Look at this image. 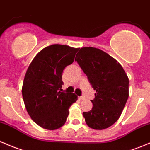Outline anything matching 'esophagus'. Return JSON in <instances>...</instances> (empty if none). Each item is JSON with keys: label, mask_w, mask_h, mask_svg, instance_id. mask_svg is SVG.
Listing matches in <instances>:
<instances>
[{"label": "esophagus", "mask_w": 150, "mask_h": 150, "mask_svg": "<svg viewBox=\"0 0 150 150\" xmlns=\"http://www.w3.org/2000/svg\"><path fill=\"white\" fill-rule=\"evenodd\" d=\"M79 99L80 100H83V99H85V97L84 96H80Z\"/></svg>", "instance_id": "esophagus-1"}]
</instances>
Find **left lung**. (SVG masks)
I'll return each instance as SVG.
<instances>
[{"label": "left lung", "instance_id": "obj_1", "mask_svg": "<svg viewBox=\"0 0 150 150\" xmlns=\"http://www.w3.org/2000/svg\"><path fill=\"white\" fill-rule=\"evenodd\" d=\"M96 91L92 109L83 112L86 124L98 130L108 128L120 117L129 98V78L122 66L105 52L83 47L75 57Z\"/></svg>", "mask_w": 150, "mask_h": 150}]
</instances>
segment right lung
Wrapping results in <instances>:
<instances>
[{
  "instance_id": "obj_1",
  "label": "right lung",
  "mask_w": 150,
  "mask_h": 150,
  "mask_svg": "<svg viewBox=\"0 0 150 150\" xmlns=\"http://www.w3.org/2000/svg\"><path fill=\"white\" fill-rule=\"evenodd\" d=\"M79 49L53 45L41 50L25 75L22 96L31 119L42 128L54 130L62 127L69 108L78 100L75 93L61 92L62 72L73 62Z\"/></svg>"
}]
</instances>
